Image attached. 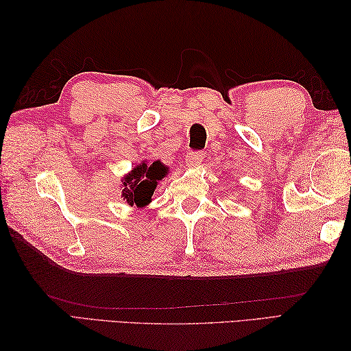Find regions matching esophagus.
Masks as SVG:
<instances>
[{
	"label": "esophagus",
	"mask_w": 351,
	"mask_h": 351,
	"mask_svg": "<svg viewBox=\"0 0 351 351\" xmlns=\"http://www.w3.org/2000/svg\"><path fill=\"white\" fill-rule=\"evenodd\" d=\"M204 158H205V154L202 151H191L187 154V156H185V161H187L190 167H195V166H199Z\"/></svg>",
	"instance_id": "1"
}]
</instances>
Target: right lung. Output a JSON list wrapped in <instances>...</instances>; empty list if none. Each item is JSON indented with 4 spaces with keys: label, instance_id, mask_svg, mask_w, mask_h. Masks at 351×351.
Segmentation results:
<instances>
[{
    "label": "right lung",
    "instance_id": "right-lung-1",
    "mask_svg": "<svg viewBox=\"0 0 351 351\" xmlns=\"http://www.w3.org/2000/svg\"><path fill=\"white\" fill-rule=\"evenodd\" d=\"M169 167L156 160L151 164L140 162L122 180V197L126 204L143 208L151 204L156 184L167 175Z\"/></svg>",
    "mask_w": 351,
    "mask_h": 351
}]
</instances>
